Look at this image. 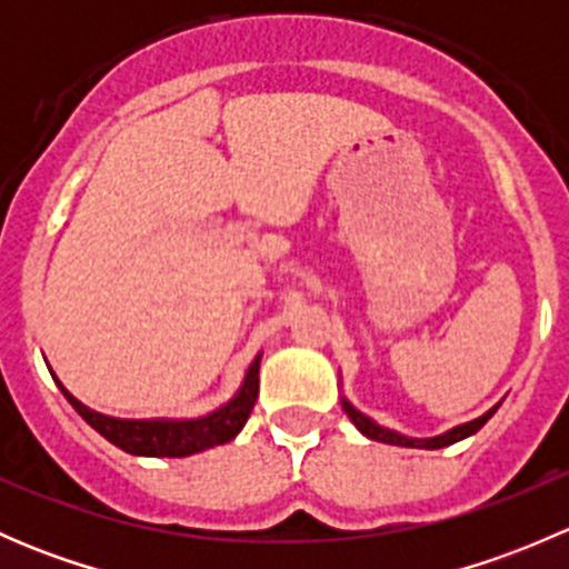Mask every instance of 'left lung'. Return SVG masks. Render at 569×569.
Masks as SVG:
<instances>
[{
  "label": "left lung",
  "instance_id": "obj_1",
  "mask_svg": "<svg viewBox=\"0 0 569 569\" xmlns=\"http://www.w3.org/2000/svg\"><path fill=\"white\" fill-rule=\"evenodd\" d=\"M341 405H343V412H347V416L352 418V423H355V427L360 429V432L366 435V438L380 440V443H391V446H407V449H443V446L457 443V440H462V438H468V435L479 432V429L485 427L487 421H490L492 412L498 410V405H496V407H492V410H487L485 416L476 418V421H468V423H462V427L449 429V432L438 435V438H427V440H421V438H405V435L393 432V429L380 427V423H375V421H371V418H366L363 412H360V410H355V407L349 405L347 399H343Z\"/></svg>",
  "mask_w": 569,
  "mask_h": 569
}]
</instances>
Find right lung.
I'll return each mask as SVG.
<instances>
[{"mask_svg":"<svg viewBox=\"0 0 569 569\" xmlns=\"http://www.w3.org/2000/svg\"><path fill=\"white\" fill-rule=\"evenodd\" d=\"M258 363H261V358L252 360L242 388L226 407L203 418H192V421H164V418L162 421H129V418H109L104 412L90 410L82 401L73 399L60 382L57 386H60L62 396L71 401L73 410L96 432L104 435L109 443L118 446V449L137 457H189L228 443V440H233L242 432L258 399Z\"/></svg>","mask_w":569,"mask_h":569,"instance_id":"obj_1","label":"right lung"}]
</instances>
